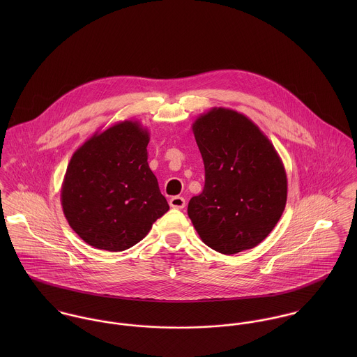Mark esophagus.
<instances>
[{
  "mask_svg": "<svg viewBox=\"0 0 357 357\" xmlns=\"http://www.w3.org/2000/svg\"><path fill=\"white\" fill-rule=\"evenodd\" d=\"M169 204L173 208H183L185 206V199L183 197H173V198H170Z\"/></svg>",
  "mask_w": 357,
  "mask_h": 357,
  "instance_id": "1",
  "label": "esophagus"
}]
</instances>
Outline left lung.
Returning <instances> with one entry per match:
<instances>
[{"mask_svg": "<svg viewBox=\"0 0 357 357\" xmlns=\"http://www.w3.org/2000/svg\"><path fill=\"white\" fill-rule=\"evenodd\" d=\"M192 132L202 153L204 187L188 215L204 245L232 255L259 245L280 220L287 176L269 139L246 115L214 107Z\"/></svg>", "mask_w": 357, "mask_h": 357, "instance_id": "8db88e82", "label": "left lung"}]
</instances>
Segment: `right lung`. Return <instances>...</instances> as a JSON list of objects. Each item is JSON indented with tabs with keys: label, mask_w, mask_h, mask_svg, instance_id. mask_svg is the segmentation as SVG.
Segmentation results:
<instances>
[{
	"label": "right lung",
	"mask_w": 357,
	"mask_h": 357,
	"mask_svg": "<svg viewBox=\"0 0 357 357\" xmlns=\"http://www.w3.org/2000/svg\"><path fill=\"white\" fill-rule=\"evenodd\" d=\"M149 143L147 128L122 121L96 132L73 153L60 194L63 213L92 248L126 250L169 210L147 162Z\"/></svg>",
	"instance_id": "right-lung-1"
}]
</instances>
